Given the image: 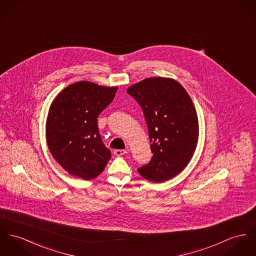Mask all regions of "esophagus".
<instances>
[{
	"instance_id": "34e87169",
	"label": "esophagus",
	"mask_w": 256,
	"mask_h": 256,
	"mask_svg": "<svg viewBox=\"0 0 256 256\" xmlns=\"http://www.w3.org/2000/svg\"><path fill=\"white\" fill-rule=\"evenodd\" d=\"M114 154L116 155V156H122V155H124V154H126V150H124V149H117V150H115L114 151Z\"/></svg>"
}]
</instances>
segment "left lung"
<instances>
[{"mask_svg":"<svg viewBox=\"0 0 256 256\" xmlns=\"http://www.w3.org/2000/svg\"><path fill=\"white\" fill-rule=\"evenodd\" d=\"M126 92L143 110L153 153L138 172L157 183L176 176L197 147L198 122L192 99L176 80L160 77L143 80Z\"/></svg>","mask_w":256,"mask_h":256,"instance_id":"1","label":"left lung"}]
</instances>
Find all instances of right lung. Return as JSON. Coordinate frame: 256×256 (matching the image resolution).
<instances>
[{"mask_svg":"<svg viewBox=\"0 0 256 256\" xmlns=\"http://www.w3.org/2000/svg\"><path fill=\"white\" fill-rule=\"evenodd\" d=\"M117 90L82 80L65 88L52 101L46 124V142L56 160L71 176L94 179L111 158L99 134L98 118Z\"/></svg>","mask_w":256,"mask_h":256,"instance_id":"1","label":"right lung"}]
</instances>
